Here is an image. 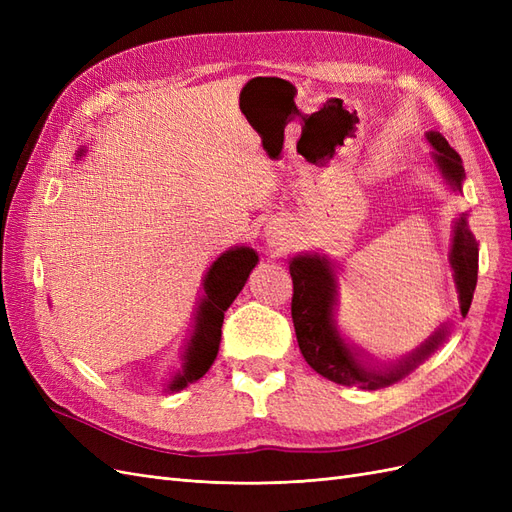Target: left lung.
Returning <instances> with one entry per match:
<instances>
[{"instance_id": "left-lung-1", "label": "left lung", "mask_w": 512, "mask_h": 512, "mask_svg": "<svg viewBox=\"0 0 512 512\" xmlns=\"http://www.w3.org/2000/svg\"><path fill=\"white\" fill-rule=\"evenodd\" d=\"M427 141L433 147L431 160L438 173L453 192H461L466 170L459 153L448 145L440 132H427ZM451 269L459 294L461 316L466 318L472 305L476 275H478V243L468 226V213H459L453 226L451 243ZM290 277L294 284L292 294V322L303 359L320 376L344 386L376 391L406 378L412 369L436 352L448 337V324L442 322L425 342L401 356L397 361H374L371 356L354 346L337 327V299L339 280L335 265L318 252H303L290 258Z\"/></svg>"}]
</instances>
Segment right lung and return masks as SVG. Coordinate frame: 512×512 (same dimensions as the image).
<instances>
[{
    "instance_id": "add662e5",
    "label": "right lung",
    "mask_w": 512,
    "mask_h": 512,
    "mask_svg": "<svg viewBox=\"0 0 512 512\" xmlns=\"http://www.w3.org/2000/svg\"><path fill=\"white\" fill-rule=\"evenodd\" d=\"M85 153H76L79 160ZM258 265V254L247 245H235L213 260L203 277V294L194 314L190 339L181 354V367L166 384V393L183 391L185 386L203 378L218 356L222 342L224 312L243 290L247 277Z\"/></svg>"
}]
</instances>
